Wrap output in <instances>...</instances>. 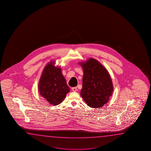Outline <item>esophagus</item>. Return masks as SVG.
Listing matches in <instances>:
<instances>
[{
    "instance_id": "34e87169",
    "label": "esophagus",
    "mask_w": 151,
    "mask_h": 151,
    "mask_svg": "<svg viewBox=\"0 0 151 151\" xmlns=\"http://www.w3.org/2000/svg\"><path fill=\"white\" fill-rule=\"evenodd\" d=\"M72 90L73 91V92H76L77 91V87H72Z\"/></svg>"
}]
</instances>
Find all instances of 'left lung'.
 Segmentation results:
<instances>
[{
	"mask_svg": "<svg viewBox=\"0 0 151 151\" xmlns=\"http://www.w3.org/2000/svg\"><path fill=\"white\" fill-rule=\"evenodd\" d=\"M79 64L83 71L81 96L91 107H103L109 101L113 92L112 81L109 72L93 58L79 63Z\"/></svg>",
	"mask_w": 151,
	"mask_h": 151,
	"instance_id": "8db88e82",
	"label": "left lung"
}]
</instances>
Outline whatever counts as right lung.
<instances>
[{
  "mask_svg": "<svg viewBox=\"0 0 151 151\" xmlns=\"http://www.w3.org/2000/svg\"><path fill=\"white\" fill-rule=\"evenodd\" d=\"M55 61H52L45 66L38 84L40 94L55 106L63 102L70 90L61 68L55 66Z\"/></svg>",
  "mask_w": 151,
  "mask_h": 151,
  "instance_id": "obj_1",
  "label": "right lung"
}]
</instances>
